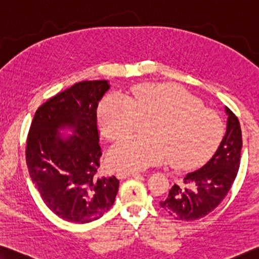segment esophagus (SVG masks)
Returning a JSON list of instances; mask_svg holds the SVG:
<instances>
[{
    "label": "esophagus",
    "instance_id": "obj_1",
    "mask_svg": "<svg viewBox=\"0 0 259 259\" xmlns=\"http://www.w3.org/2000/svg\"><path fill=\"white\" fill-rule=\"evenodd\" d=\"M136 176H139V173H137V171H118V173H117L118 179L136 178Z\"/></svg>",
    "mask_w": 259,
    "mask_h": 259
}]
</instances>
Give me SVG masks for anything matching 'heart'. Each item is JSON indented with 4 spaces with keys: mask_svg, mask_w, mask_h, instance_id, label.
Returning <instances> with one entry per match:
<instances>
[{
    "mask_svg": "<svg viewBox=\"0 0 259 259\" xmlns=\"http://www.w3.org/2000/svg\"><path fill=\"white\" fill-rule=\"evenodd\" d=\"M149 120L151 138H124L110 149L108 162L115 169L143 170L170 160L176 168L191 167L212 153L223 135L217 113L178 85L144 84L128 97L109 94L98 108L99 128L110 141Z\"/></svg>",
    "mask_w": 259,
    "mask_h": 259,
    "instance_id": "heart-1",
    "label": "heart"
}]
</instances>
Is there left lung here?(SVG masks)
<instances>
[{
	"label": "left lung",
	"instance_id": "1",
	"mask_svg": "<svg viewBox=\"0 0 259 259\" xmlns=\"http://www.w3.org/2000/svg\"><path fill=\"white\" fill-rule=\"evenodd\" d=\"M226 134L212 158L198 170L188 173L183 181L188 188L174 184L160 206L176 220L192 221L212 212L228 194L240 167L242 133L240 122L231 109Z\"/></svg>",
	"mask_w": 259,
	"mask_h": 259
}]
</instances>
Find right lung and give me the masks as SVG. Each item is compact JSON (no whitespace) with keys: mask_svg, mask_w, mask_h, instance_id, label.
<instances>
[{"mask_svg":"<svg viewBox=\"0 0 259 259\" xmlns=\"http://www.w3.org/2000/svg\"><path fill=\"white\" fill-rule=\"evenodd\" d=\"M108 80H85L56 94L36 109L26 142L32 182L51 210L70 223L101 218L115 202L120 181L99 178L101 147L97 108ZM65 128L72 136L60 135Z\"/></svg>","mask_w":259,"mask_h":259,"instance_id":"right-lung-1","label":"right lung"}]
</instances>
